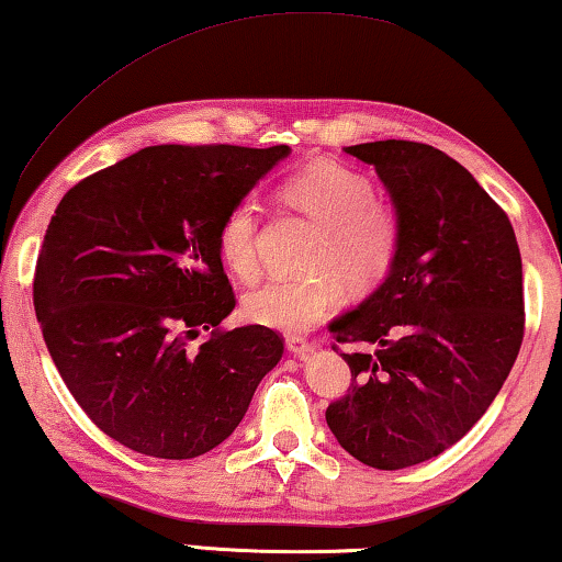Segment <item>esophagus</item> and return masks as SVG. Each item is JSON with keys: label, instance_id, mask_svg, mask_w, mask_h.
<instances>
[{"label": "esophagus", "instance_id": "34e87169", "mask_svg": "<svg viewBox=\"0 0 562 562\" xmlns=\"http://www.w3.org/2000/svg\"><path fill=\"white\" fill-rule=\"evenodd\" d=\"M288 350L295 358H307L310 353H313V342L300 338V335H292V338H288Z\"/></svg>", "mask_w": 562, "mask_h": 562}]
</instances>
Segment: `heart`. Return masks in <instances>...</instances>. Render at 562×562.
Masks as SVG:
<instances>
[{"label":"heart","instance_id":"1","mask_svg":"<svg viewBox=\"0 0 562 562\" xmlns=\"http://www.w3.org/2000/svg\"><path fill=\"white\" fill-rule=\"evenodd\" d=\"M284 199L321 227L307 278H274L245 297V315L265 328L303 333L338 303V282L366 295L389 278L398 255L401 224L381 201L371 179L335 161H317L284 183ZM259 206L252 199L234 204L220 227V255L241 280L259 274Z\"/></svg>","mask_w":562,"mask_h":562}]
</instances>
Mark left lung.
I'll use <instances>...</instances> for the list:
<instances>
[{
    "instance_id": "1",
    "label": "left lung",
    "mask_w": 562,
    "mask_h": 562,
    "mask_svg": "<svg viewBox=\"0 0 562 562\" xmlns=\"http://www.w3.org/2000/svg\"><path fill=\"white\" fill-rule=\"evenodd\" d=\"M346 154L371 164L401 224L389 278L328 325L353 383L325 422L375 469L439 457L480 422L522 346V259L507 214L443 150L375 140Z\"/></svg>"
}]
</instances>
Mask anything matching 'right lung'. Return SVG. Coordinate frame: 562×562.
<instances>
[{"mask_svg": "<svg viewBox=\"0 0 562 562\" xmlns=\"http://www.w3.org/2000/svg\"><path fill=\"white\" fill-rule=\"evenodd\" d=\"M290 146H148L67 191L42 241L35 313L65 386L138 454L194 459L245 418L284 342L212 330L237 300L220 227Z\"/></svg>", "mask_w": 562, "mask_h": 562, "instance_id": "1", "label": "right lung"}]
</instances>
